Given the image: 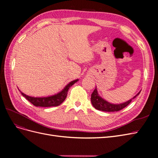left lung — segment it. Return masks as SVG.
Here are the masks:
<instances>
[{
    "instance_id": "left-lung-1",
    "label": "left lung",
    "mask_w": 158,
    "mask_h": 158,
    "mask_svg": "<svg viewBox=\"0 0 158 158\" xmlns=\"http://www.w3.org/2000/svg\"><path fill=\"white\" fill-rule=\"evenodd\" d=\"M140 92L141 91H140L135 96H134L132 99H129L128 101L126 102H124L120 104H113L108 102L106 99H104L100 96L98 92L97 88L95 87V89L92 94V95H91V102H92V106L94 107V108L98 110H100V111L106 112L118 111L127 107L128 105L132 102V100L133 99H135L137 95L140 94Z\"/></svg>"
}]
</instances>
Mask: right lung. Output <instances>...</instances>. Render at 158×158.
Masks as SVG:
<instances>
[{"instance_id":"1","label":"right lung","mask_w":158,"mask_h":158,"mask_svg":"<svg viewBox=\"0 0 158 158\" xmlns=\"http://www.w3.org/2000/svg\"><path fill=\"white\" fill-rule=\"evenodd\" d=\"M79 80L76 79L73 81H71L66 86L63 88V89L60 91V92L57 93L55 95H50V96L47 97H39V98H35L29 96V95H26L22 92L21 91L18 89V90L21 92L22 95L23 97H25L28 101L31 103H32L33 106L36 107H56L58 106L63 103L68 94V91L69 88L76 82H77Z\"/></svg>"}]
</instances>
